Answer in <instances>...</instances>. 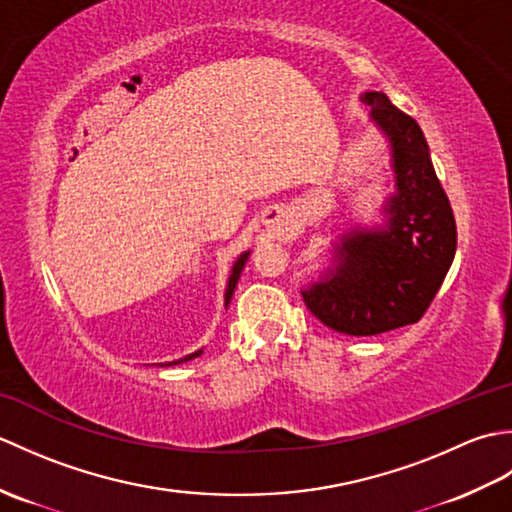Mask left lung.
Listing matches in <instances>:
<instances>
[{
	"label": "left lung",
	"mask_w": 512,
	"mask_h": 512,
	"mask_svg": "<svg viewBox=\"0 0 512 512\" xmlns=\"http://www.w3.org/2000/svg\"><path fill=\"white\" fill-rule=\"evenodd\" d=\"M361 101L389 140L396 191L383 206L385 224L345 231L332 266L301 295L328 328L374 336L427 312L453 264L458 233L420 125L383 92H365Z\"/></svg>",
	"instance_id": "8db88e82"
}]
</instances>
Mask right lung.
<instances>
[{"instance_id": "obj_1", "label": "right lung", "mask_w": 512, "mask_h": 512, "mask_svg": "<svg viewBox=\"0 0 512 512\" xmlns=\"http://www.w3.org/2000/svg\"><path fill=\"white\" fill-rule=\"evenodd\" d=\"M248 255H250V250H246V253H242L237 257V262H235V266H233V270H231V277H228V284H226V295H224V306H228V303H231V297H233V292H235V286H237V279H239V275H242V270H244V266H246V259H248ZM202 354V350H198V352H193V354H189V356H184V358H180V361H173V363H165V365H178V363H184V361H191V358H195V356H200ZM160 363V367H165Z\"/></svg>"}]
</instances>
